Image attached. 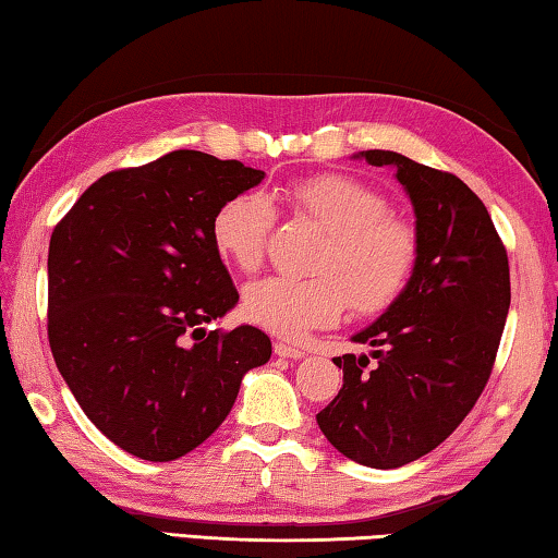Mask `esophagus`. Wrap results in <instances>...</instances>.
I'll return each instance as SVG.
<instances>
[{"label":"esophagus","instance_id":"obj_1","mask_svg":"<svg viewBox=\"0 0 558 558\" xmlns=\"http://www.w3.org/2000/svg\"><path fill=\"white\" fill-rule=\"evenodd\" d=\"M276 354L278 356H286V359H302L305 356V352H302V349H298V347H292V344H286V342H276Z\"/></svg>","mask_w":558,"mask_h":558}]
</instances>
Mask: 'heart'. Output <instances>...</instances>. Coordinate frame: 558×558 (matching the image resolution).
<instances>
[{
    "mask_svg": "<svg viewBox=\"0 0 558 558\" xmlns=\"http://www.w3.org/2000/svg\"><path fill=\"white\" fill-rule=\"evenodd\" d=\"M290 214L325 231L315 276H270L248 286L243 313L268 332L295 339L315 327L335 325L352 305L356 315L391 307L409 288L418 266V233L389 211V199L369 184L339 172L292 179L278 192ZM276 211L258 192L226 199L211 219V239L226 263L243 272L256 270Z\"/></svg>",
    "mask_w": 558,
    "mask_h": 558,
    "instance_id": "1",
    "label": "heart"
}]
</instances>
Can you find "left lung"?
Wrapping results in <instances>:
<instances>
[{
	"label": "left lung",
	"instance_id": "1",
	"mask_svg": "<svg viewBox=\"0 0 558 558\" xmlns=\"http://www.w3.org/2000/svg\"><path fill=\"white\" fill-rule=\"evenodd\" d=\"M362 157L393 167L409 192L418 266L401 298L352 337L372 356H335L344 384L317 426L349 460L389 470L438 448L477 403L512 292L505 243L462 179L389 149Z\"/></svg>",
	"mask_w": 558,
	"mask_h": 558
}]
</instances>
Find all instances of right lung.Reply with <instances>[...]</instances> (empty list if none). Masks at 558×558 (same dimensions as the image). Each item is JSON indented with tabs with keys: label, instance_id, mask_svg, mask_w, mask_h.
I'll return each mask as SVG.
<instances>
[{
	"label": "right lung",
	"instance_id": "right-lung-1",
	"mask_svg": "<svg viewBox=\"0 0 558 558\" xmlns=\"http://www.w3.org/2000/svg\"><path fill=\"white\" fill-rule=\"evenodd\" d=\"M260 169L196 149L93 182L49 243V344L75 401L130 456L167 462L221 426L243 374L270 359L256 327L204 323L239 302L211 219Z\"/></svg>",
	"mask_w": 558,
	"mask_h": 558
}]
</instances>
